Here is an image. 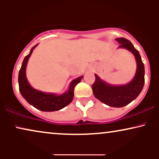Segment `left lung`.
<instances>
[{
  "label": "left lung",
  "mask_w": 159,
  "mask_h": 159,
  "mask_svg": "<svg viewBox=\"0 0 159 159\" xmlns=\"http://www.w3.org/2000/svg\"><path fill=\"white\" fill-rule=\"evenodd\" d=\"M120 48H126L134 54L137 61V71L134 79L130 83L123 86H112L102 81L95 75L96 80L92 89L95 97L111 107L125 106L138 97L144 85V65L138 51L132 43L125 38H117Z\"/></svg>",
  "instance_id": "left-lung-1"
}]
</instances>
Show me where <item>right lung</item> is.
Here are the masks:
<instances>
[{"label": "right lung", "mask_w": 159, "mask_h": 159, "mask_svg": "<svg viewBox=\"0 0 159 159\" xmlns=\"http://www.w3.org/2000/svg\"><path fill=\"white\" fill-rule=\"evenodd\" d=\"M37 45H34L30 50V54L24 59L22 65L19 73V90L21 96L26 99L29 104L33 105L36 109L43 111H59L67 106L74 97V89L75 86L81 81L84 76H80L73 80L69 86V90L64 94L57 96L55 94L45 93L41 91L36 90L29 84L26 78L25 70L29 57L31 55L33 51Z\"/></svg>", "instance_id": "add662e5"}]
</instances>
